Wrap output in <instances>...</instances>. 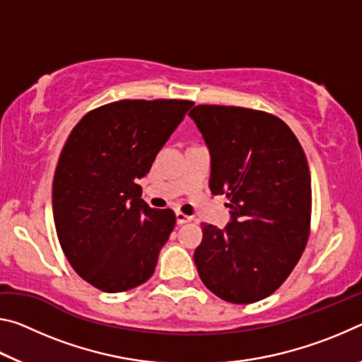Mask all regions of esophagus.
Returning a JSON list of instances; mask_svg holds the SVG:
<instances>
[{"instance_id": "34e87169", "label": "esophagus", "mask_w": 362, "mask_h": 362, "mask_svg": "<svg viewBox=\"0 0 362 362\" xmlns=\"http://www.w3.org/2000/svg\"><path fill=\"white\" fill-rule=\"evenodd\" d=\"M175 218H177V223H179V225L188 223V222H192V220H193V217H189V216H187V214H183L180 211L175 212Z\"/></svg>"}]
</instances>
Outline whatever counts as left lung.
<instances>
[{"label": "left lung", "mask_w": 362, "mask_h": 362, "mask_svg": "<svg viewBox=\"0 0 362 362\" xmlns=\"http://www.w3.org/2000/svg\"><path fill=\"white\" fill-rule=\"evenodd\" d=\"M211 150L214 194L228 198L231 222L203 225L194 250L199 278L230 303H254L279 289L310 238L311 175L283 119L260 110L196 105L188 113Z\"/></svg>", "instance_id": "8db88e82"}]
</instances>
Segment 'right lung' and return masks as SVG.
<instances>
[{"instance_id":"add662e5","label":"right lung","mask_w":362,"mask_h":362,"mask_svg":"<svg viewBox=\"0 0 362 362\" xmlns=\"http://www.w3.org/2000/svg\"><path fill=\"white\" fill-rule=\"evenodd\" d=\"M192 100H118L86 113L59 156L52 212L66 260L86 283L124 292L151 278L175 226L136 180L148 173Z\"/></svg>"}]
</instances>
